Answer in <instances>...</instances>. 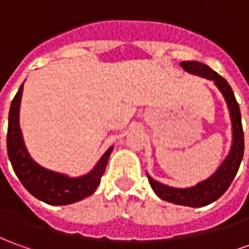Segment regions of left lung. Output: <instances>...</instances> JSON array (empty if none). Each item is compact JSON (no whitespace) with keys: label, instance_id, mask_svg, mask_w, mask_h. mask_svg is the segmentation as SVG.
Wrapping results in <instances>:
<instances>
[{"label":"left lung","instance_id":"1","mask_svg":"<svg viewBox=\"0 0 249 249\" xmlns=\"http://www.w3.org/2000/svg\"><path fill=\"white\" fill-rule=\"evenodd\" d=\"M181 67L189 73L213 80L219 91L222 92L225 101L228 103L229 111H231V128H233L231 150L228 158L224 160V163L219 166L217 172L213 174L209 180L199 182L196 187L185 189L172 188V187H167L155 181L150 176H148V181L151 184L154 192L166 202L189 206V207H203L219 199L231 187V181L234 180L241 160H243V155H244V132H243V125H241L240 107H238L236 96L233 94V89L229 86V83L226 82L222 76L218 75L215 71H213L211 68L202 62L182 61Z\"/></svg>","mask_w":249,"mask_h":249}]
</instances>
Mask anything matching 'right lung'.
<instances>
[{"label": "right lung", "mask_w": 249, "mask_h": 249, "mask_svg": "<svg viewBox=\"0 0 249 249\" xmlns=\"http://www.w3.org/2000/svg\"><path fill=\"white\" fill-rule=\"evenodd\" d=\"M23 94V84L20 86L18 94L15 95L9 109L8 120V136L6 147L8 157L11 160L12 167L18 177V180L24 185V188L47 204L64 206L71 203L79 202L87 196L92 195L101 184L107 160L110 157L113 147H110L96 163L91 173L83 177L69 178L60 173H54L45 167L39 166L31 160L25 150L21 131L18 126V109Z\"/></svg>", "instance_id": "1"}]
</instances>
